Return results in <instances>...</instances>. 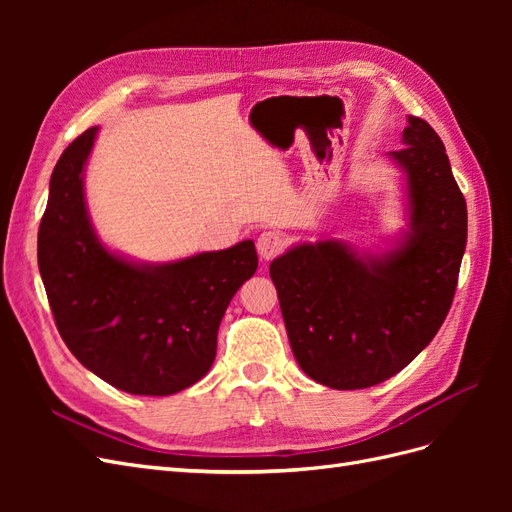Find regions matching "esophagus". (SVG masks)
<instances>
[{
  "label": "esophagus",
  "instance_id": "34e87169",
  "mask_svg": "<svg viewBox=\"0 0 512 512\" xmlns=\"http://www.w3.org/2000/svg\"><path fill=\"white\" fill-rule=\"evenodd\" d=\"M284 245H286V241L282 237V232H277V230L262 232V235L258 237V243H256L258 254L262 260H273L275 256H280L284 252Z\"/></svg>",
  "mask_w": 512,
  "mask_h": 512
}]
</instances>
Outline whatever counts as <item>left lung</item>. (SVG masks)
I'll return each instance as SVG.
<instances>
[{"instance_id": "obj_1", "label": "left lung", "mask_w": 512, "mask_h": 512, "mask_svg": "<svg viewBox=\"0 0 512 512\" xmlns=\"http://www.w3.org/2000/svg\"><path fill=\"white\" fill-rule=\"evenodd\" d=\"M404 170L410 230L391 252L356 254L344 241L294 245L269 267L294 359L337 391L367 389L414 361L451 309L468 239V209L444 143L408 117Z\"/></svg>"}]
</instances>
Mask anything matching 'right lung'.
<instances>
[{
  "label": "right lung",
  "instance_id": "obj_1",
  "mask_svg": "<svg viewBox=\"0 0 512 512\" xmlns=\"http://www.w3.org/2000/svg\"><path fill=\"white\" fill-rule=\"evenodd\" d=\"M98 126L55 164L38 267L57 331L89 371L132 395H173L203 378L230 299L256 273L254 241L162 265L113 254L91 226L83 173Z\"/></svg>",
  "mask_w": 512,
  "mask_h": 512
}]
</instances>
